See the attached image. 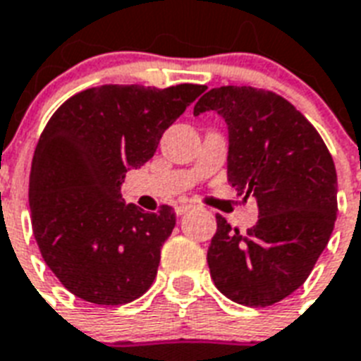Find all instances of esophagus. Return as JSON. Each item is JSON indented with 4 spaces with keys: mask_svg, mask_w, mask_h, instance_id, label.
<instances>
[{
    "mask_svg": "<svg viewBox=\"0 0 361 361\" xmlns=\"http://www.w3.org/2000/svg\"><path fill=\"white\" fill-rule=\"evenodd\" d=\"M194 209V204H190V203H178L177 207H175V212H177V216H183L186 214L188 210Z\"/></svg>",
    "mask_w": 361,
    "mask_h": 361,
    "instance_id": "obj_1",
    "label": "esophagus"
}]
</instances>
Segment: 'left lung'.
Instances as JSON below:
<instances>
[{"instance_id":"8db88e82","label":"left lung","mask_w":361,"mask_h":361,"mask_svg":"<svg viewBox=\"0 0 361 361\" xmlns=\"http://www.w3.org/2000/svg\"><path fill=\"white\" fill-rule=\"evenodd\" d=\"M227 123V180L257 199L259 220L240 233L216 216L207 262L221 295L264 307L293 295L330 240L337 214V173L319 132L290 102L264 89H210L194 115Z\"/></svg>"}]
</instances>
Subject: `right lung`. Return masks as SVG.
<instances>
[{
    "mask_svg": "<svg viewBox=\"0 0 361 361\" xmlns=\"http://www.w3.org/2000/svg\"><path fill=\"white\" fill-rule=\"evenodd\" d=\"M203 91L100 85L51 115L31 162V224L42 259L74 296L121 305L152 285L177 218L167 204L157 214L126 204L121 186Z\"/></svg>",
    "mask_w": 361,
    "mask_h": 361,
    "instance_id": "1",
    "label": "right lung"
}]
</instances>
